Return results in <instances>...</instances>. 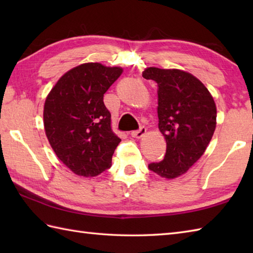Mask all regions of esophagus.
<instances>
[{
  "mask_svg": "<svg viewBox=\"0 0 253 253\" xmlns=\"http://www.w3.org/2000/svg\"><path fill=\"white\" fill-rule=\"evenodd\" d=\"M146 132H147V129H146V128H144V127H141L140 129H139V130L132 131V132H131V136H132L133 138L140 139V138H142L144 135H146Z\"/></svg>",
  "mask_w": 253,
  "mask_h": 253,
  "instance_id": "obj_1",
  "label": "esophagus"
}]
</instances>
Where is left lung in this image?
I'll return each instance as SVG.
<instances>
[{
	"label": "left lung",
	"instance_id": "obj_1",
	"mask_svg": "<svg viewBox=\"0 0 253 253\" xmlns=\"http://www.w3.org/2000/svg\"><path fill=\"white\" fill-rule=\"evenodd\" d=\"M143 78L158 84L159 129L166 141L163 161L149 169L166 179L187 173L202 157L216 127V105L200 80L180 69L148 67Z\"/></svg>",
	"mask_w": 253,
	"mask_h": 253
}]
</instances>
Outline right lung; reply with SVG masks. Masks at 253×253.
Masks as SVG:
<instances>
[{
    "label": "right lung",
    "instance_id": "1",
    "mask_svg": "<svg viewBox=\"0 0 253 253\" xmlns=\"http://www.w3.org/2000/svg\"><path fill=\"white\" fill-rule=\"evenodd\" d=\"M122 73L118 66L84 63L64 74L46 96V138L74 174L94 177L111 168L121 139L112 130L103 96Z\"/></svg>",
    "mask_w": 253,
    "mask_h": 253
}]
</instances>
